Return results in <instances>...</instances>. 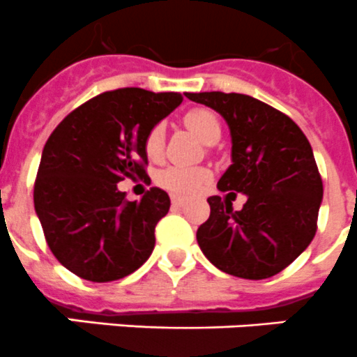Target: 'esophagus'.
<instances>
[{
  "label": "esophagus",
  "instance_id": "1",
  "mask_svg": "<svg viewBox=\"0 0 357 357\" xmlns=\"http://www.w3.org/2000/svg\"><path fill=\"white\" fill-rule=\"evenodd\" d=\"M172 204H174V206H177V208H180V206H183V204H185V197H180V196H174V197H172Z\"/></svg>",
  "mask_w": 357,
  "mask_h": 357
}]
</instances>
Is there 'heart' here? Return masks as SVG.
I'll use <instances>...</instances> for the list:
<instances>
[{
  "label": "heart",
  "mask_w": 357,
  "mask_h": 357,
  "mask_svg": "<svg viewBox=\"0 0 357 357\" xmlns=\"http://www.w3.org/2000/svg\"><path fill=\"white\" fill-rule=\"evenodd\" d=\"M183 125L199 137L204 144H215L220 139V123L215 112L210 109H192L183 116ZM165 147V128L163 125H156L151 128L146 137V153L153 161L160 160ZM211 177L210 170L204 167H183V165H172L163 168L158 174V183L167 190L180 196H189L197 192Z\"/></svg>",
  "instance_id": "obj_1"
}]
</instances>
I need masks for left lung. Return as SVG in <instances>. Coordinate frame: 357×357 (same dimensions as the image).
Instances as JSON below:
<instances>
[{
  "instance_id": "obj_1",
  "label": "left lung",
  "mask_w": 357,
  "mask_h": 357,
  "mask_svg": "<svg viewBox=\"0 0 357 357\" xmlns=\"http://www.w3.org/2000/svg\"><path fill=\"white\" fill-rule=\"evenodd\" d=\"M185 97L225 119L232 165L217 187L249 197L239 212L231 211L227 196L208 197L210 218L196 234L201 252L222 273L243 280L281 273L316 234L323 182L309 140L287 114L250 95Z\"/></svg>"
}]
</instances>
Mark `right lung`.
<instances>
[{
    "label": "right lung",
    "mask_w": 357,
    "mask_h": 357,
    "mask_svg": "<svg viewBox=\"0 0 357 357\" xmlns=\"http://www.w3.org/2000/svg\"><path fill=\"white\" fill-rule=\"evenodd\" d=\"M180 104L175 91H105L74 109L47 140L34 210L52 253L70 273L107 283L151 257L170 197L153 187L140 201H126L118 183L146 177L147 133Z\"/></svg>",
    "instance_id": "right-lung-1"
}]
</instances>
